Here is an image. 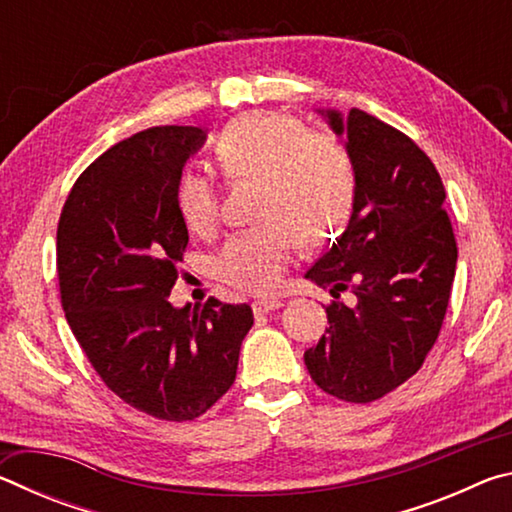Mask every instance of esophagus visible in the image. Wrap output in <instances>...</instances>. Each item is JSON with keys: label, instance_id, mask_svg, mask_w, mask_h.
Here are the masks:
<instances>
[{"label": "esophagus", "instance_id": "esophagus-1", "mask_svg": "<svg viewBox=\"0 0 512 512\" xmlns=\"http://www.w3.org/2000/svg\"><path fill=\"white\" fill-rule=\"evenodd\" d=\"M282 302L280 300H257L253 302V311L255 316H264V314H271V311L280 309Z\"/></svg>", "mask_w": 512, "mask_h": 512}]
</instances>
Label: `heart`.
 Masks as SVG:
<instances>
[{
	"label": "heart",
	"instance_id": "b5f03b06",
	"mask_svg": "<svg viewBox=\"0 0 512 512\" xmlns=\"http://www.w3.org/2000/svg\"><path fill=\"white\" fill-rule=\"evenodd\" d=\"M216 160L230 183L257 180L259 223L223 246L216 268L230 287L271 296L296 262L300 241L325 246L348 223L354 203V164L339 137L309 133L282 112H248L225 126ZM178 212L198 235L216 228L219 192L205 176L187 171L176 189Z\"/></svg>",
	"mask_w": 512,
	"mask_h": 512
}]
</instances>
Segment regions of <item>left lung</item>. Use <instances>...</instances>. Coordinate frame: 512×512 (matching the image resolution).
<instances>
[{"mask_svg":"<svg viewBox=\"0 0 512 512\" xmlns=\"http://www.w3.org/2000/svg\"><path fill=\"white\" fill-rule=\"evenodd\" d=\"M354 164L350 221L305 273L334 298L329 329L305 352L311 379L343 402L366 404L420 370L440 327L456 273L445 187L411 137L359 108L318 110Z\"/></svg>","mask_w":512,"mask_h":512,"instance_id":"1","label":"left lung"}]
</instances>
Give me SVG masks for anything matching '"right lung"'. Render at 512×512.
Wrapping results in <instances>:
<instances>
[{
	"instance_id": "obj_1",
	"label": "right lung",
	"mask_w": 512,
	"mask_h": 512,
	"mask_svg": "<svg viewBox=\"0 0 512 512\" xmlns=\"http://www.w3.org/2000/svg\"><path fill=\"white\" fill-rule=\"evenodd\" d=\"M207 131L158 126L99 155L58 221L60 300L112 393L160 420H194L235 384L248 305L173 307L189 241L176 189Z\"/></svg>"
}]
</instances>
